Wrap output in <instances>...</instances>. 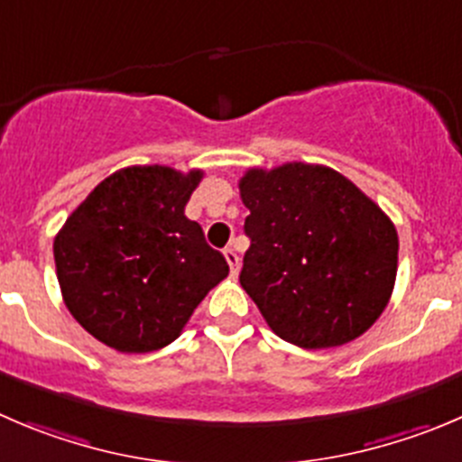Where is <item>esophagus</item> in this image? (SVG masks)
<instances>
[{
	"label": "esophagus",
	"instance_id": "esophagus-1",
	"mask_svg": "<svg viewBox=\"0 0 462 462\" xmlns=\"http://www.w3.org/2000/svg\"><path fill=\"white\" fill-rule=\"evenodd\" d=\"M223 254H226L227 263H230V273H232V277H236V273H239V266H241V259H239V254H236L235 250H232V248L223 250Z\"/></svg>",
	"mask_w": 462,
	"mask_h": 462
}]
</instances>
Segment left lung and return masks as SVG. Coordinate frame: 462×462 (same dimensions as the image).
Listing matches in <instances>:
<instances>
[{
    "mask_svg": "<svg viewBox=\"0 0 462 462\" xmlns=\"http://www.w3.org/2000/svg\"><path fill=\"white\" fill-rule=\"evenodd\" d=\"M250 214L239 282L280 338L325 350L359 338L391 300L400 239L338 171L286 162L239 180Z\"/></svg>",
    "mask_w": 462,
    "mask_h": 462,
    "instance_id": "obj_1",
    "label": "left lung"
}]
</instances>
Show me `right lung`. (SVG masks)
<instances>
[{"label": "right lung", "mask_w": 462, "mask_h": 462, "mask_svg": "<svg viewBox=\"0 0 462 462\" xmlns=\"http://www.w3.org/2000/svg\"><path fill=\"white\" fill-rule=\"evenodd\" d=\"M203 171L126 167L98 182L53 239L62 300L85 331L126 355L173 343L230 266L185 205Z\"/></svg>", "instance_id": "add662e5"}]
</instances>
